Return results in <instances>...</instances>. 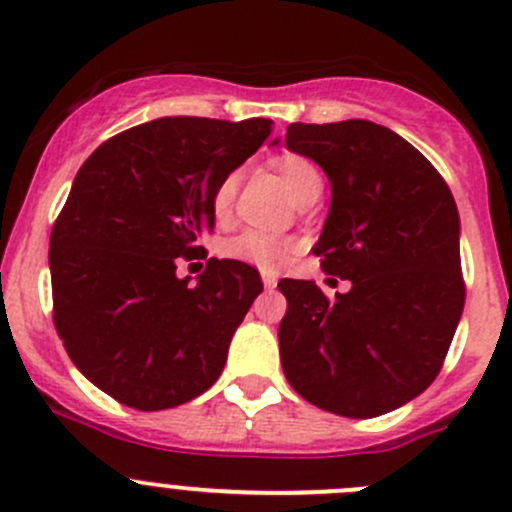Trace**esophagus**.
I'll return each mask as SVG.
<instances>
[{"mask_svg":"<svg viewBox=\"0 0 512 512\" xmlns=\"http://www.w3.org/2000/svg\"><path fill=\"white\" fill-rule=\"evenodd\" d=\"M262 282H265L267 289H275L277 287V275H275V272H262Z\"/></svg>","mask_w":512,"mask_h":512,"instance_id":"34e87169","label":"esophagus"}]
</instances>
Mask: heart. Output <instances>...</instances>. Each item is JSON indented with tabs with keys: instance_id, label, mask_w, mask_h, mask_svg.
I'll return each mask as SVG.
<instances>
[{
	"instance_id": "heart-1",
	"label": "heart",
	"mask_w": 512,
	"mask_h": 512,
	"mask_svg": "<svg viewBox=\"0 0 512 512\" xmlns=\"http://www.w3.org/2000/svg\"><path fill=\"white\" fill-rule=\"evenodd\" d=\"M272 165L277 168V173L285 180L287 190L299 200V203H307V200L319 198L324 188V178L319 173L317 165L312 163L307 156H299V153H282L272 160ZM237 193V173L225 175L218 183V188L213 190V198H210V208H213L215 218H227L232 208V200ZM297 250V242L292 237L285 235H272V232L262 230H245L240 235L230 237L223 245V255L230 260L245 262V265L257 267V270L272 272L277 267H282L287 262V257Z\"/></svg>"
}]
</instances>
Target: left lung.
<instances>
[{"mask_svg":"<svg viewBox=\"0 0 512 512\" xmlns=\"http://www.w3.org/2000/svg\"><path fill=\"white\" fill-rule=\"evenodd\" d=\"M285 146L332 183L314 255L352 282L334 299L309 280L277 285L289 386L337 416L399 409L438 376L466 302L456 200L409 141L371 121L292 123Z\"/></svg>","mask_w":512,"mask_h":512,"instance_id":"left-lung-1","label":"left lung"}]
</instances>
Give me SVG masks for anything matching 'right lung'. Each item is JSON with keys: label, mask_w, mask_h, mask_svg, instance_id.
<instances>
[{"label": "right lung", "mask_w": 512, "mask_h": 512, "mask_svg": "<svg viewBox=\"0 0 512 512\" xmlns=\"http://www.w3.org/2000/svg\"><path fill=\"white\" fill-rule=\"evenodd\" d=\"M270 133V118H156L108 138L76 173L49 240L54 327L118 404L173 409L223 374L260 272L210 257L188 285L175 270L215 227L213 190Z\"/></svg>", "instance_id": "add662e5"}]
</instances>
